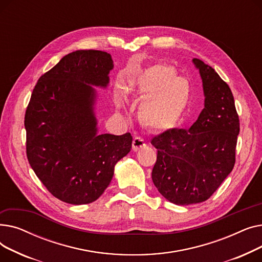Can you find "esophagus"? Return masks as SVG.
<instances>
[{"label": "esophagus", "mask_w": 262, "mask_h": 262, "mask_svg": "<svg viewBox=\"0 0 262 262\" xmlns=\"http://www.w3.org/2000/svg\"><path fill=\"white\" fill-rule=\"evenodd\" d=\"M143 146H145L144 139H142L141 137H135L134 140H133V149L135 150V152L139 150Z\"/></svg>", "instance_id": "34e87169"}]
</instances>
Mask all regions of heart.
Masks as SVG:
<instances>
[{"label": "heart", "mask_w": 262, "mask_h": 262, "mask_svg": "<svg viewBox=\"0 0 262 262\" xmlns=\"http://www.w3.org/2000/svg\"><path fill=\"white\" fill-rule=\"evenodd\" d=\"M126 90L143 98L138 108L139 120L146 127L157 132L176 126L190 100L188 82L177 77L173 67L163 63L142 69L128 82ZM124 102V95L118 94L116 104L122 106Z\"/></svg>", "instance_id": "b5f03b06"}]
</instances>
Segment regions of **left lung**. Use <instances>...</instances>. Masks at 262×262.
I'll return each mask as SVG.
<instances>
[{"label":"left lung","instance_id":"8db88e82","mask_svg":"<svg viewBox=\"0 0 262 262\" xmlns=\"http://www.w3.org/2000/svg\"><path fill=\"white\" fill-rule=\"evenodd\" d=\"M203 82L204 109L188 129H171L152 140L158 149L152 180L175 205L208 200L235 166L240 132L230 88L210 66L192 59Z\"/></svg>","mask_w":262,"mask_h":262}]
</instances>
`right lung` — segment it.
Returning <instances> with one entry per match:
<instances>
[{"label":"right lung","mask_w":262,"mask_h":262,"mask_svg":"<svg viewBox=\"0 0 262 262\" xmlns=\"http://www.w3.org/2000/svg\"><path fill=\"white\" fill-rule=\"evenodd\" d=\"M114 69L103 51H75L37 81L25 113L27 159L58 200L84 205L109 186L119 160L132 148L129 133L100 134L95 106Z\"/></svg>","instance_id":"right-lung-1"}]
</instances>
